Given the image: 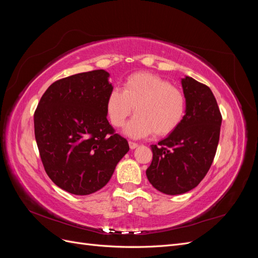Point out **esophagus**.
<instances>
[{"instance_id":"34e87169","label":"esophagus","mask_w":258,"mask_h":258,"mask_svg":"<svg viewBox=\"0 0 258 258\" xmlns=\"http://www.w3.org/2000/svg\"><path fill=\"white\" fill-rule=\"evenodd\" d=\"M129 146H130V148L131 150H135V148H137L138 146H139V144L138 143H135V142H129Z\"/></svg>"}]
</instances>
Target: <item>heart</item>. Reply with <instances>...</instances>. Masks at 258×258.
<instances>
[{
	"instance_id": "obj_1",
	"label": "heart",
	"mask_w": 258,
	"mask_h": 258,
	"mask_svg": "<svg viewBox=\"0 0 258 258\" xmlns=\"http://www.w3.org/2000/svg\"><path fill=\"white\" fill-rule=\"evenodd\" d=\"M137 115L124 128L130 138H145L155 132L167 136L182 122L186 100L183 92L162 77L139 72L129 75L122 91L114 88L106 99V113L115 127H122L135 111Z\"/></svg>"
}]
</instances>
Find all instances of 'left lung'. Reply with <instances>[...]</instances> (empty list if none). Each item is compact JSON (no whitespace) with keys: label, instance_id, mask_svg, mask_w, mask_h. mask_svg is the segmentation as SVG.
I'll list each match as a JSON object with an SVG mask.
<instances>
[{"label":"left lung","instance_id":"8db88e82","mask_svg":"<svg viewBox=\"0 0 258 258\" xmlns=\"http://www.w3.org/2000/svg\"><path fill=\"white\" fill-rule=\"evenodd\" d=\"M186 110L179 126L152 145L146 176L156 189L174 196L195 188L212 165L220 140L222 115L213 92L192 77L181 80Z\"/></svg>","mask_w":258,"mask_h":258}]
</instances>
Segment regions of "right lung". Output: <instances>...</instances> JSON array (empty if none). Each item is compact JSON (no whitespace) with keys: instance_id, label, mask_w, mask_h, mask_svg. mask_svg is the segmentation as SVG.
Segmentation results:
<instances>
[{"instance_id":"add662e5","label":"right lung","mask_w":258,"mask_h":258,"mask_svg":"<svg viewBox=\"0 0 258 258\" xmlns=\"http://www.w3.org/2000/svg\"><path fill=\"white\" fill-rule=\"evenodd\" d=\"M104 70L75 74L51 84L34 113V134L45 171L70 194L86 196L110 181L129 151L106 116L113 90Z\"/></svg>"}]
</instances>
